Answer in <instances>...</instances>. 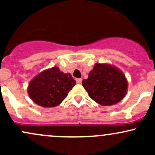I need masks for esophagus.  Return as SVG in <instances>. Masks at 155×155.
<instances>
[{
  "label": "esophagus",
  "instance_id": "esophagus-1",
  "mask_svg": "<svg viewBox=\"0 0 155 155\" xmlns=\"http://www.w3.org/2000/svg\"><path fill=\"white\" fill-rule=\"evenodd\" d=\"M81 81H82L81 79H76V83L77 84H81Z\"/></svg>",
  "mask_w": 155,
  "mask_h": 155
}]
</instances>
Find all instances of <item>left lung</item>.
I'll list each match as a JSON object with an SVG mask.
<instances>
[{
	"label": "left lung",
	"mask_w": 155,
	"mask_h": 155,
	"mask_svg": "<svg viewBox=\"0 0 155 155\" xmlns=\"http://www.w3.org/2000/svg\"><path fill=\"white\" fill-rule=\"evenodd\" d=\"M82 85L92 100L104 106L122 101L128 87L124 73L108 63H96L87 79L82 80Z\"/></svg>",
	"instance_id": "left-lung-1"
}]
</instances>
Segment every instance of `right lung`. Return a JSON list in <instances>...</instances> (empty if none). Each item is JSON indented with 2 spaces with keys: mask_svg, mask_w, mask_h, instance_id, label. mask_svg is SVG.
<instances>
[{
  "mask_svg": "<svg viewBox=\"0 0 155 155\" xmlns=\"http://www.w3.org/2000/svg\"><path fill=\"white\" fill-rule=\"evenodd\" d=\"M75 84L71 74H65L54 66L39 73L30 81L28 93L38 106L55 107L63 102Z\"/></svg>",
  "mask_w": 155,
  "mask_h": 155,
  "instance_id": "obj_1",
  "label": "right lung"
}]
</instances>
